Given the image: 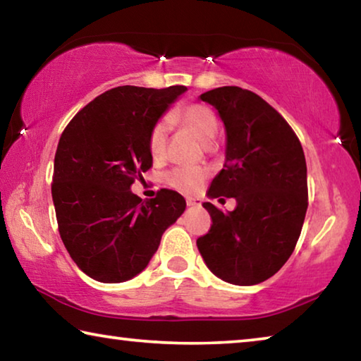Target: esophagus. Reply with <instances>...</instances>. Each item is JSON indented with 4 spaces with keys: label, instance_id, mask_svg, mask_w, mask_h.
I'll list each match as a JSON object with an SVG mask.
<instances>
[{
    "label": "esophagus",
    "instance_id": "obj_1",
    "mask_svg": "<svg viewBox=\"0 0 361 361\" xmlns=\"http://www.w3.org/2000/svg\"><path fill=\"white\" fill-rule=\"evenodd\" d=\"M186 204L188 207H200V199H194V197H186Z\"/></svg>",
    "mask_w": 361,
    "mask_h": 361
}]
</instances>
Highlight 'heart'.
<instances>
[{
  "instance_id": "obj_1",
  "label": "heart",
  "mask_w": 361,
  "mask_h": 361,
  "mask_svg": "<svg viewBox=\"0 0 361 361\" xmlns=\"http://www.w3.org/2000/svg\"><path fill=\"white\" fill-rule=\"evenodd\" d=\"M169 121L180 122V124L188 127L197 137L199 142H202L204 145H210L215 140L218 132V119L215 113L209 106L199 105V103L176 109L175 113L169 116ZM169 121L162 119L156 122L149 132L148 149L149 154L154 159L162 157L164 152H166ZM205 178L207 172L199 167H176L166 175V181L170 186L175 188L176 191L186 194L199 191Z\"/></svg>"
}]
</instances>
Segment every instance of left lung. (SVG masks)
Listing matches in <instances>:
<instances>
[{
	"label": "left lung",
	"mask_w": 361,
	"mask_h": 361,
	"mask_svg": "<svg viewBox=\"0 0 361 361\" xmlns=\"http://www.w3.org/2000/svg\"><path fill=\"white\" fill-rule=\"evenodd\" d=\"M226 130V159L209 199L234 197V212L210 202L209 234L197 239L207 267L224 282L256 285L280 271L293 253L307 212L302 146L282 116L250 90L224 85L200 95ZM224 200V199H219Z\"/></svg>",
	"instance_id": "obj_1"
}]
</instances>
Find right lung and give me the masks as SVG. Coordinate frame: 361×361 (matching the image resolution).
I'll return each instance as SVG.
<instances>
[{
	"label": "right lung",
	"mask_w": 361,
	"mask_h": 361,
	"mask_svg": "<svg viewBox=\"0 0 361 361\" xmlns=\"http://www.w3.org/2000/svg\"><path fill=\"white\" fill-rule=\"evenodd\" d=\"M186 90L114 87L85 105L59 140L52 178L59 232L73 261L97 282L138 276L186 209L170 189L151 200L130 191L152 164L151 129Z\"/></svg>",
	"instance_id": "add662e5"
}]
</instances>
